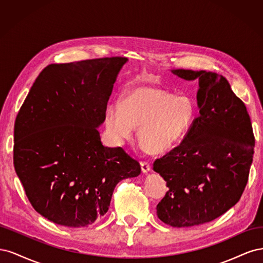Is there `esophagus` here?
<instances>
[{
	"mask_svg": "<svg viewBox=\"0 0 263 263\" xmlns=\"http://www.w3.org/2000/svg\"><path fill=\"white\" fill-rule=\"evenodd\" d=\"M140 165H141V171L144 173H147L148 171H150V163L148 161H140Z\"/></svg>",
	"mask_w": 263,
	"mask_h": 263,
	"instance_id": "esophagus-1",
	"label": "esophagus"
}]
</instances>
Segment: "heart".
Returning <instances> with one entry per match:
<instances>
[{
    "label": "heart",
    "instance_id": "heart-1",
    "mask_svg": "<svg viewBox=\"0 0 263 263\" xmlns=\"http://www.w3.org/2000/svg\"><path fill=\"white\" fill-rule=\"evenodd\" d=\"M196 116L194 102L156 87L126 92L121 105H110L105 115L107 130L117 141L129 139L140 128L141 146L151 154H163L184 138Z\"/></svg>",
    "mask_w": 263,
    "mask_h": 263
}]
</instances>
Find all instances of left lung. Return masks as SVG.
I'll list each match as a JSON object with an SVG mask.
<instances>
[{"instance_id": "left-lung-1", "label": "left lung", "mask_w": 263, "mask_h": 263, "mask_svg": "<svg viewBox=\"0 0 263 263\" xmlns=\"http://www.w3.org/2000/svg\"><path fill=\"white\" fill-rule=\"evenodd\" d=\"M172 72L185 80L198 79L200 114L181 144L154 162L169 187L157 215L166 225L190 227L214 220L239 201L249 178L254 136L243 102L226 78L203 70Z\"/></svg>"}]
</instances>
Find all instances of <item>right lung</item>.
I'll list each match as a JSON object with an SVG mask.
<instances>
[{"mask_svg":"<svg viewBox=\"0 0 263 263\" xmlns=\"http://www.w3.org/2000/svg\"><path fill=\"white\" fill-rule=\"evenodd\" d=\"M123 57L52 63L24 101L14 127V168L36 212L67 227L106 214L119 181L140 164L122 147L103 146L98 127Z\"/></svg>","mask_w":263,"mask_h":263,"instance_id":"obj_1","label":"right lung"}]
</instances>
